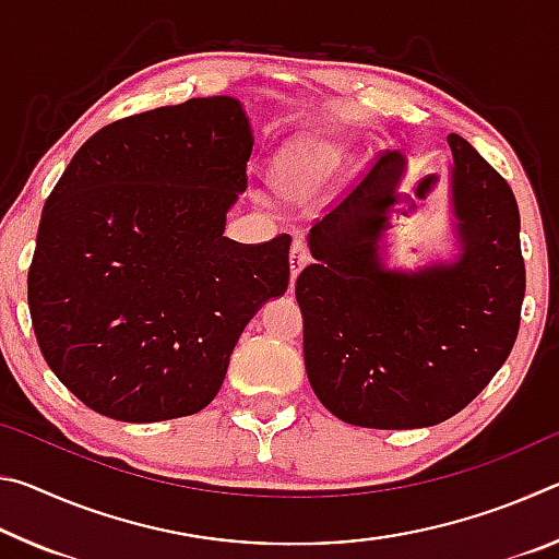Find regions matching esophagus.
Returning a JSON list of instances; mask_svg holds the SVG:
<instances>
[{
  "label": "esophagus",
  "mask_w": 559,
  "mask_h": 559,
  "mask_svg": "<svg viewBox=\"0 0 559 559\" xmlns=\"http://www.w3.org/2000/svg\"><path fill=\"white\" fill-rule=\"evenodd\" d=\"M288 259H290V286H293V283H296L298 273L310 263V251H308L306 241H300V239L293 241V246H290V257H288Z\"/></svg>",
  "instance_id": "1"
}]
</instances>
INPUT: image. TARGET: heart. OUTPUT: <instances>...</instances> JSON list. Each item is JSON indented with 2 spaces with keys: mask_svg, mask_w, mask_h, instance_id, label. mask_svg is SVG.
<instances>
[{
  "mask_svg": "<svg viewBox=\"0 0 559 559\" xmlns=\"http://www.w3.org/2000/svg\"><path fill=\"white\" fill-rule=\"evenodd\" d=\"M345 145L330 135L302 138L278 150L269 169V185L283 202H300L335 177Z\"/></svg>",
  "mask_w": 559,
  "mask_h": 559,
  "instance_id": "heart-1",
  "label": "heart"
}]
</instances>
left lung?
<instances>
[{"label":"left lung","mask_w":559,"mask_h":559,"mask_svg":"<svg viewBox=\"0 0 559 559\" xmlns=\"http://www.w3.org/2000/svg\"><path fill=\"white\" fill-rule=\"evenodd\" d=\"M451 204L461 253L414 273L382 263L406 167L384 153L345 202L313 224L316 263L296 281L310 386L337 419L421 429L451 419L513 349L525 296L520 212L510 185L461 135Z\"/></svg>","instance_id":"left-lung-1"}]
</instances>
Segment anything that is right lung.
<instances>
[{"instance_id": "right-lung-1", "label": "right lung", "mask_w": 559, "mask_h": 559, "mask_svg": "<svg viewBox=\"0 0 559 559\" xmlns=\"http://www.w3.org/2000/svg\"><path fill=\"white\" fill-rule=\"evenodd\" d=\"M253 135L231 96L122 118L88 138L44 204L29 310L51 372L130 424L210 404L234 345L288 288L290 236L236 243Z\"/></svg>"}]
</instances>
